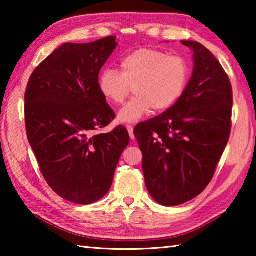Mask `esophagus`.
I'll use <instances>...</instances> for the list:
<instances>
[{"label": "esophagus", "mask_w": 256, "mask_h": 256, "mask_svg": "<svg viewBox=\"0 0 256 256\" xmlns=\"http://www.w3.org/2000/svg\"><path fill=\"white\" fill-rule=\"evenodd\" d=\"M126 128H128V134H130V138H131V140H134V133H133V131H134V128H133V125H128L126 126Z\"/></svg>", "instance_id": "esophagus-1"}]
</instances>
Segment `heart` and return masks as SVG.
Listing matches in <instances>:
<instances>
[{
    "instance_id": "b5f03b06",
    "label": "heart",
    "mask_w": 256,
    "mask_h": 256,
    "mask_svg": "<svg viewBox=\"0 0 256 256\" xmlns=\"http://www.w3.org/2000/svg\"><path fill=\"white\" fill-rule=\"evenodd\" d=\"M190 66L184 58L154 48H140L120 60V72L106 68L98 80L99 90L108 102L120 105L134 94L118 118L122 123H136L151 110H170L182 97L190 79Z\"/></svg>"
}]
</instances>
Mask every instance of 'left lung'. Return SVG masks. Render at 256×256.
<instances>
[{
  "mask_svg": "<svg viewBox=\"0 0 256 256\" xmlns=\"http://www.w3.org/2000/svg\"><path fill=\"white\" fill-rule=\"evenodd\" d=\"M180 42L192 50L194 60L183 94L170 110L134 128L146 186L164 206L183 204L204 190L232 128V90L227 73L200 42Z\"/></svg>",
  "mask_w": 256,
  "mask_h": 256,
  "instance_id": "8db88e82",
  "label": "left lung"
}]
</instances>
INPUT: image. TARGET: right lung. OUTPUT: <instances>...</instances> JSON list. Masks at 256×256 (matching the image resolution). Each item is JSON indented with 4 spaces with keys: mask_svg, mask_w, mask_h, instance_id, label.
Listing matches in <instances>:
<instances>
[{
    "mask_svg": "<svg viewBox=\"0 0 256 256\" xmlns=\"http://www.w3.org/2000/svg\"><path fill=\"white\" fill-rule=\"evenodd\" d=\"M116 46V36L63 44L34 68L26 89V130L42 174L56 194L76 204L106 196L130 142L123 125L94 134L115 118L98 76Z\"/></svg>",
    "mask_w": 256,
    "mask_h": 256,
    "instance_id": "add662e5",
    "label": "right lung"
}]
</instances>
